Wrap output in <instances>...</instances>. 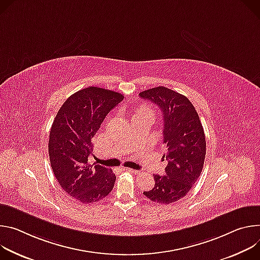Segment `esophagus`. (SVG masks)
Segmentation results:
<instances>
[{
  "label": "esophagus",
  "mask_w": 260,
  "mask_h": 260,
  "mask_svg": "<svg viewBox=\"0 0 260 260\" xmlns=\"http://www.w3.org/2000/svg\"><path fill=\"white\" fill-rule=\"evenodd\" d=\"M124 170H126V171H128V172H131V174H134V175H137L138 174V170H135V169H132V168H128V167H124L123 168Z\"/></svg>",
  "instance_id": "obj_1"
}]
</instances>
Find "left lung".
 Returning a JSON list of instances; mask_svg holds the SVG:
<instances>
[{
  "label": "left lung",
  "instance_id": "left-lung-1",
  "mask_svg": "<svg viewBox=\"0 0 260 260\" xmlns=\"http://www.w3.org/2000/svg\"><path fill=\"white\" fill-rule=\"evenodd\" d=\"M139 96L161 109L168 161L165 176L154 175V188L143 194L156 204L176 203L186 196L203 170L207 149L203 125L193 104L180 93L157 86L139 93Z\"/></svg>",
  "mask_w": 260,
  "mask_h": 260
}]
</instances>
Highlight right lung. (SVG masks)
Instances as JSON below:
<instances>
[{"label":"right lung","instance_id":"right-lung-1","mask_svg":"<svg viewBox=\"0 0 260 260\" xmlns=\"http://www.w3.org/2000/svg\"><path fill=\"white\" fill-rule=\"evenodd\" d=\"M123 99L118 92L89 86L71 95L53 120L48 141L53 175L64 191L82 204L105 198L114 186L112 170L91 165L88 158L93 153L92 138Z\"/></svg>","mask_w":260,"mask_h":260}]
</instances>
